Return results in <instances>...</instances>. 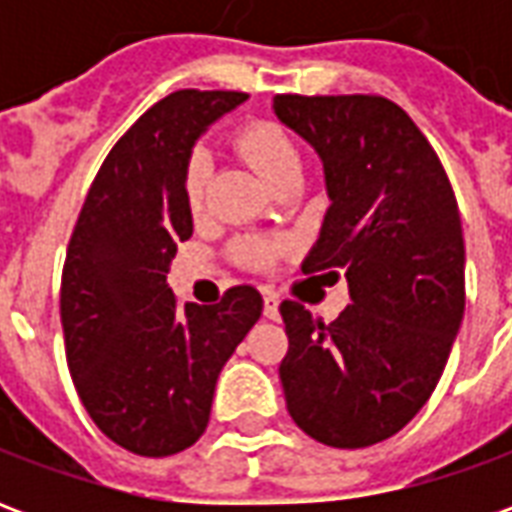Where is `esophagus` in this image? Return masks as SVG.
Here are the masks:
<instances>
[{"label":"esophagus","mask_w":512,"mask_h":512,"mask_svg":"<svg viewBox=\"0 0 512 512\" xmlns=\"http://www.w3.org/2000/svg\"><path fill=\"white\" fill-rule=\"evenodd\" d=\"M263 315H266V318H271V321H277V318H279L277 290L263 288Z\"/></svg>","instance_id":"obj_1"}]
</instances>
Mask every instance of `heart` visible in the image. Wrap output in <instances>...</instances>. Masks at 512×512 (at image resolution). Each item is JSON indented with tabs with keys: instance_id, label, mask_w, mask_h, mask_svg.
<instances>
[{
	"instance_id": "heart-1",
	"label": "heart",
	"mask_w": 512,
	"mask_h": 512,
	"mask_svg": "<svg viewBox=\"0 0 512 512\" xmlns=\"http://www.w3.org/2000/svg\"><path fill=\"white\" fill-rule=\"evenodd\" d=\"M238 153L257 169L260 178H266L271 186H282L290 178H301V150L288 128L274 120H252L238 128L235 134ZM211 183V158L202 150H194L183 172V197L191 213H200L208 197ZM285 244L277 238L263 235H244L233 244V257L246 268H266L282 255Z\"/></svg>"
}]
</instances>
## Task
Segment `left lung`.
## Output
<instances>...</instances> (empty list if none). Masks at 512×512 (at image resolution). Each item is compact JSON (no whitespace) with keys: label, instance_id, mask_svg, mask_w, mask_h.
I'll return each mask as SVG.
<instances>
[{"label":"left lung","instance_id":"left-lung-1","mask_svg":"<svg viewBox=\"0 0 512 512\" xmlns=\"http://www.w3.org/2000/svg\"><path fill=\"white\" fill-rule=\"evenodd\" d=\"M274 112L323 158L332 205L304 274H345L332 323L279 304L285 403L307 436L359 450L395 436L439 384L466 307L458 202L436 150L381 95H277Z\"/></svg>","mask_w":512,"mask_h":512}]
</instances>
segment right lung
Segmentation results:
<instances>
[{"mask_svg": "<svg viewBox=\"0 0 512 512\" xmlns=\"http://www.w3.org/2000/svg\"><path fill=\"white\" fill-rule=\"evenodd\" d=\"M246 98L178 90L150 106L109 150L73 227L60 288L65 359L87 414L134 455L164 458L200 439L216 378L263 312L252 285L213 307L178 304L167 288L191 238V145Z\"/></svg>", "mask_w": 512, "mask_h": 512, "instance_id": "obj_1", "label": "right lung"}]
</instances>
